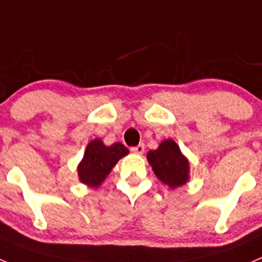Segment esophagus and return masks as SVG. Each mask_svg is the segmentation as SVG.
I'll use <instances>...</instances> for the list:
<instances>
[{
  "label": "esophagus",
  "mask_w": 262,
  "mask_h": 262,
  "mask_svg": "<svg viewBox=\"0 0 262 262\" xmlns=\"http://www.w3.org/2000/svg\"><path fill=\"white\" fill-rule=\"evenodd\" d=\"M131 151L136 155H143V152H144V144H139L136 145V147H133L131 148Z\"/></svg>",
  "instance_id": "esophagus-1"
}]
</instances>
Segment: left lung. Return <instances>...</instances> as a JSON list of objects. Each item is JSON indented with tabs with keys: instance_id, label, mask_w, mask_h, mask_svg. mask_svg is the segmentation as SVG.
Returning a JSON list of instances; mask_svg holds the SVG:
<instances>
[{
	"instance_id": "1",
	"label": "left lung",
	"mask_w": 262,
	"mask_h": 262,
	"mask_svg": "<svg viewBox=\"0 0 262 262\" xmlns=\"http://www.w3.org/2000/svg\"><path fill=\"white\" fill-rule=\"evenodd\" d=\"M147 159L157 178L169 187L174 189L186 184L189 178V161L173 140H164L157 149L148 152Z\"/></svg>"
}]
</instances>
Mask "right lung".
Masks as SVG:
<instances>
[{"label":"right lung","mask_w":262,"mask_h":262,"mask_svg":"<svg viewBox=\"0 0 262 262\" xmlns=\"http://www.w3.org/2000/svg\"><path fill=\"white\" fill-rule=\"evenodd\" d=\"M128 154V149L122 143L106 147L99 139L90 142L85 151L84 159L78 165V177L82 184L97 187L110 173L118 160Z\"/></svg>","instance_id":"1"}]
</instances>
